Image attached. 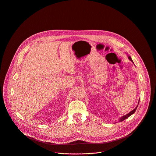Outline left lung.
I'll use <instances>...</instances> for the list:
<instances>
[{
	"mask_svg": "<svg viewBox=\"0 0 156 156\" xmlns=\"http://www.w3.org/2000/svg\"><path fill=\"white\" fill-rule=\"evenodd\" d=\"M128 58H129V60H130V61H131L133 63V60H132V59H131V57L129 56V55H128ZM139 102H140V99H139V101H138V104H139ZM138 104L136 105V108H135V109H133V110H131L130 112H129L128 114H127L126 115H123V116H122V117H120V119H119V122H122V121H123V120H125V119H126L127 118H128L129 116H131V115H133V114H134L135 112V111H136V108H137V107H138Z\"/></svg>",
	"mask_w": 156,
	"mask_h": 156,
	"instance_id": "1",
	"label": "left lung"
}]
</instances>
